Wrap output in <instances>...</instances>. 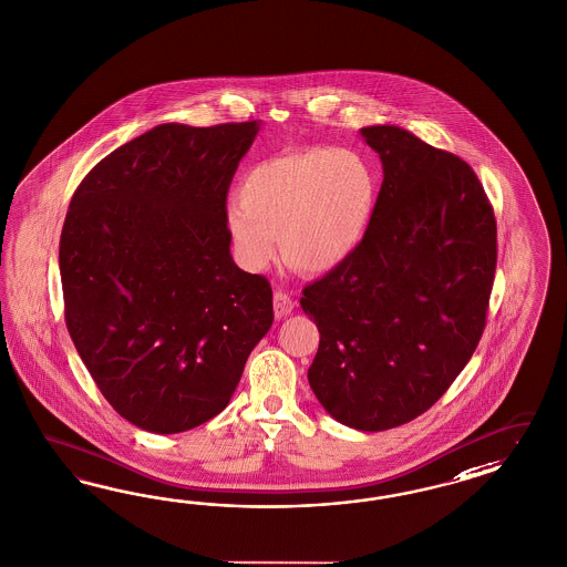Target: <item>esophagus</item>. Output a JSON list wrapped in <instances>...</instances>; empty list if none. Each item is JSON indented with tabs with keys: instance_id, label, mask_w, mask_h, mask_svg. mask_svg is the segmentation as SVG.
I'll list each match as a JSON object with an SVG mask.
<instances>
[{
	"instance_id": "esophagus-1",
	"label": "esophagus",
	"mask_w": 567,
	"mask_h": 567,
	"mask_svg": "<svg viewBox=\"0 0 567 567\" xmlns=\"http://www.w3.org/2000/svg\"><path fill=\"white\" fill-rule=\"evenodd\" d=\"M274 310H276L277 319L288 317L291 310H293V300H291L286 291H276L274 293Z\"/></svg>"
}]
</instances>
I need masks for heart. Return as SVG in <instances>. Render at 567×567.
Wrapping results in <instances>:
<instances>
[{
    "label": "heart",
    "instance_id": "1",
    "mask_svg": "<svg viewBox=\"0 0 567 567\" xmlns=\"http://www.w3.org/2000/svg\"><path fill=\"white\" fill-rule=\"evenodd\" d=\"M379 176L352 148L308 146L252 165L226 210V229L244 269L276 255L307 274H329L364 243L379 203Z\"/></svg>",
    "mask_w": 567,
    "mask_h": 567
}]
</instances>
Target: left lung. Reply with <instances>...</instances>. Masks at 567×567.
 Masks as SVG:
<instances>
[{"label": "left lung", "mask_w": 567, "mask_h": 567, "mask_svg": "<svg viewBox=\"0 0 567 567\" xmlns=\"http://www.w3.org/2000/svg\"><path fill=\"white\" fill-rule=\"evenodd\" d=\"M383 184L357 252L305 288L321 340L308 383L367 433L414 421L468 364L486 323L497 224L468 163L400 126H367Z\"/></svg>", "instance_id": "8db88e82"}]
</instances>
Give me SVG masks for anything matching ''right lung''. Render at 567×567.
<instances>
[{"instance_id": "right-lung-1", "label": "right lung", "mask_w": 567, "mask_h": 567, "mask_svg": "<svg viewBox=\"0 0 567 567\" xmlns=\"http://www.w3.org/2000/svg\"><path fill=\"white\" fill-rule=\"evenodd\" d=\"M260 122L162 124L115 148L70 200L65 324L105 400L174 435L217 416L274 323V291L229 252L226 198Z\"/></svg>"}]
</instances>
